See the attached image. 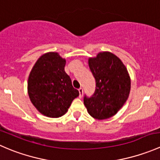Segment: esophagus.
Listing matches in <instances>:
<instances>
[{"label": "esophagus", "mask_w": 160, "mask_h": 160, "mask_svg": "<svg viewBox=\"0 0 160 160\" xmlns=\"http://www.w3.org/2000/svg\"><path fill=\"white\" fill-rule=\"evenodd\" d=\"M79 93H80V98H82L83 97V88H79Z\"/></svg>", "instance_id": "obj_1"}]
</instances>
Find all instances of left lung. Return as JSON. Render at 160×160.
<instances>
[{"instance_id":"left-lung-1","label":"left lung","mask_w":160,"mask_h":160,"mask_svg":"<svg viewBox=\"0 0 160 160\" xmlns=\"http://www.w3.org/2000/svg\"><path fill=\"white\" fill-rule=\"evenodd\" d=\"M88 64L96 88L90 98L84 96V105L93 118H109L117 114L128 99L131 89L129 74L122 60L109 52L89 58Z\"/></svg>"}]
</instances>
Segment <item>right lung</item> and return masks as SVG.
<instances>
[{"instance_id":"obj_1","label":"right lung","mask_w":160,"mask_h":160,"mask_svg":"<svg viewBox=\"0 0 160 160\" xmlns=\"http://www.w3.org/2000/svg\"><path fill=\"white\" fill-rule=\"evenodd\" d=\"M66 59L51 52L38 58L31 71L28 93L32 104L43 115L59 118L67 113L79 96L64 70Z\"/></svg>"}]
</instances>
